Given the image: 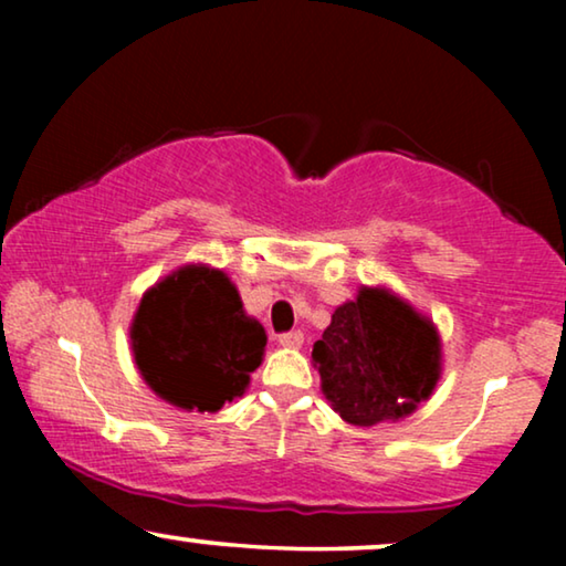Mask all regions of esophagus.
<instances>
[{"label":"esophagus","instance_id":"esophagus-1","mask_svg":"<svg viewBox=\"0 0 566 566\" xmlns=\"http://www.w3.org/2000/svg\"><path fill=\"white\" fill-rule=\"evenodd\" d=\"M277 343H281L283 347H301L304 345V332H298V329L283 332V335L277 337Z\"/></svg>","mask_w":566,"mask_h":566}]
</instances>
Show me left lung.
<instances>
[{"instance_id":"8db88e82","label":"left lung","mask_w":566,"mask_h":566,"mask_svg":"<svg viewBox=\"0 0 566 566\" xmlns=\"http://www.w3.org/2000/svg\"><path fill=\"white\" fill-rule=\"evenodd\" d=\"M312 358L332 409L370 428L401 420L430 399L440 378V337L407 301L363 285L358 298L335 308Z\"/></svg>"}]
</instances>
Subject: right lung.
<instances>
[{"label": "right lung", "instance_id": "right-lung-1", "mask_svg": "<svg viewBox=\"0 0 566 566\" xmlns=\"http://www.w3.org/2000/svg\"><path fill=\"white\" fill-rule=\"evenodd\" d=\"M265 329L221 270L185 265L144 293L130 324L136 366L169 405L219 412L262 363Z\"/></svg>", "mask_w": 566, "mask_h": 566}]
</instances>
